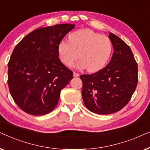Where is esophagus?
Here are the masks:
<instances>
[{
  "mask_svg": "<svg viewBox=\"0 0 150 150\" xmlns=\"http://www.w3.org/2000/svg\"><path fill=\"white\" fill-rule=\"evenodd\" d=\"M74 77H79V76H80V74L79 73H76V72H75V71H74Z\"/></svg>",
  "mask_w": 150,
  "mask_h": 150,
  "instance_id": "esophagus-1",
  "label": "esophagus"
}]
</instances>
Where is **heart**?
Returning a JSON list of instances; mask_svg holds the SVG:
<instances>
[{"label":"heart","mask_w":150,"mask_h":150,"mask_svg":"<svg viewBox=\"0 0 150 150\" xmlns=\"http://www.w3.org/2000/svg\"><path fill=\"white\" fill-rule=\"evenodd\" d=\"M69 43L62 42L59 46L61 61L71 67L79 59L80 68L95 72L103 68L112 52V44L107 36L91 29H83L69 35Z\"/></svg>","instance_id":"1"}]
</instances>
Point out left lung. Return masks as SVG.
I'll use <instances>...</instances> for the list:
<instances>
[{
  "instance_id": "obj_1",
  "label": "left lung",
  "mask_w": 150,
  "mask_h": 150,
  "mask_svg": "<svg viewBox=\"0 0 150 150\" xmlns=\"http://www.w3.org/2000/svg\"><path fill=\"white\" fill-rule=\"evenodd\" d=\"M109 39L114 52L105 67L91 74L80 76L82 97L87 109L108 115L122 109L132 98L138 83V67L128 45L113 33Z\"/></svg>"
}]
</instances>
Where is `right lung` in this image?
<instances>
[{
  "label": "right lung",
  "instance_id": "1",
  "mask_svg": "<svg viewBox=\"0 0 150 150\" xmlns=\"http://www.w3.org/2000/svg\"><path fill=\"white\" fill-rule=\"evenodd\" d=\"M74 27L62 24L38 28L14 48L8 63V86L14 102L26 113L50 112L61 91L72 79V71L59 58V46Z\"/></svg>",
  "mask_w": 150,
  "mask_h": 150
}]
</instances>
